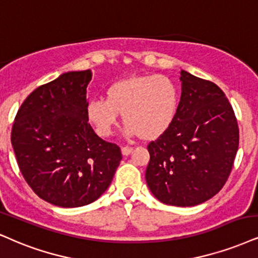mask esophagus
Returning a JSON list of instances; mask_svg holds the SVG:
<instances>
[{"instance_id":"1","label":"esophagus","mask_w":258,"mask_h":258,"mask_svg":"<svg viewBox=\"0 0 258 258\" xmlns=\"http://www.w3.org/2000/svg\"><path fill=\"white\" fill-rule=\"evenodd\" d=\"M120 151H122V154L124 155V157H128V155L133 153V151H134V149H133L132 147H122Z\"/></svg>"}]
</instances>
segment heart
Here are the masks:
<instances>
[{
	"label": "heart",
	"mask_w": 258,
	"mask_h": 258,
	"mask_svg": "<svg viewBox=\"0 0 258 258\" xmlns=\"http://www.w3.org/2000/svg\"><path fill=\"white\" fill-rule=\"evenodd\" d=\"M179 93L166 75H135L113 82L104 92L103 100L87 105V119L100 138L112 134L118 114L125 134L145 141L158 139L176 118Z\"/></svg>",
	"instance_id": "heart-1"
}]
</instances>
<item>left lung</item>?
<instances>
[{"instance_id": "8db88e82", "label": "left lung", "mask_w": 258, "mask_h": 258, "mask_svg": "<svg viewBox=\"0 0 258 258\" xmlns=\"http://www.w3.org/2000/svg\"><path fill=\"white\" fill-rule=\"evenodd\" d=\"M176 118L148 145L146 182L165 205L192 207L220 191L230 176L239 129L224 92L211 81L180 71Z\"/></svg>"}]
</instances>
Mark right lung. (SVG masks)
Here are the masks:
<instances>
[{"label": "right lung", "mask_w": 258, "mask_h": 258, "mask_svg": "<svg viewBox=\"0 0 258 258\" xmlns=\"http://www.w3.org/2000/svg\"><path fill=\"white\" fill-rule=\"evenodd\" d=\"M92 72L63 73L34 90L19 109L12 146L22 176L44 201L63 208L98 200L122 160L87 119Z\"/></svg>", "instance_id": "right-lung-1"}]
</instances>
